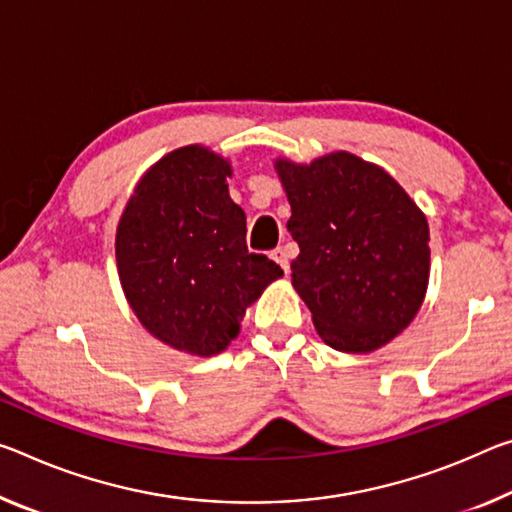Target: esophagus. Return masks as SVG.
Segmentation results:
<instances>
[{"label":"esophagus","instance_id":"esophagus-1","mask_svg":"<svg viewBox=\"0 0 512 512\" xmlns=\"http://www.w3.org/2000/svg\"><path fill=\"white\" fill-rule=\"evenodd\" d=\"M271 259L282 266V271L289 273V253H287V248H275L273 253H271Z\"/></svg>","mask_w":512,"mask_h":512}]
</instances>
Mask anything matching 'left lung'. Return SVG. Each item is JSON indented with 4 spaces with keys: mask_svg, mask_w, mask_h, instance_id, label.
I'll use <instances>...</instances> for the list:
<instances>
[{
    "mask_svg": "<svg viewBox=\"0 0 512 512\" xmlns=\"http://www.w3.org/2000/svg\"><path fill=\"white\" fill-rule=\"evenodd\" d=\"M300 255L291 285L323 342L371 353L410 326L428 287V221L392 175L351 152L275 161Z\"/></svg>",
    "mask_w": 512,
    "mask_h": 512,
    "instance_id": "8db88e82",
    "label": "left lung"
}]
</instances>
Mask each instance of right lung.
<instances>
[{
  "label": "right lung",
  "instance_id": "right-lung-1",
  "mask_svg": "<svg viewBox=\"0 0 512 512\" xmlns=\"http://www.w3.org/2000/svg\"><path fill=\"white\" fill-rule=\"evenodd\" d=\"M230 161L202 145L168 152L145 173L116 230L127 303L143 328L177 351H225L246 307L282 269L248 253L246 214L227 191Z\"/></svg>",
  "mask_w": 512,
  "mask_h": 512
}]
</instances>
